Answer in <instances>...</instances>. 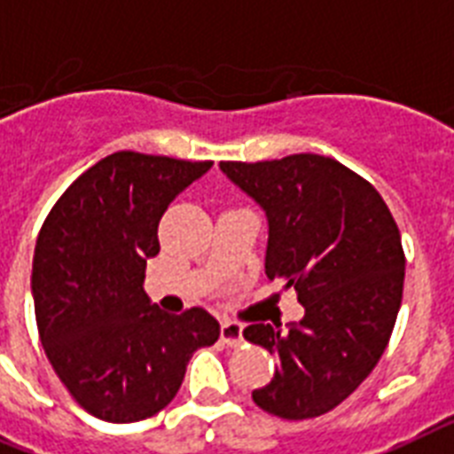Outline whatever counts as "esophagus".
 I'll use <instances>...</instances> for the list:
<instances>
[{"mask_svg":"<svg viewBox=\"0 0 454 454\" xmlns=\"http://www.w3.org/2000/svg\"><path fill=\"white\" fill-rule=\"evenodd\" d=\"M221 340L226 342L228 348H239V345L245 342V335H242V324H238V322L221 324Z\"/></svg>","mask_w":454,"mask_h":454,"instance_id":"obj_1","label":"esophagus"}]
</instances>
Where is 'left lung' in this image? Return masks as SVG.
Instances as JSON below:
<instances>
[{
    "label": "left lung",
    "instance_id": "8db88e82",
    "mask_svg": "<svg viewBox=\"0 0 454 454\" xmlns=\"http://www.w3.org/2000/svg\"><path fill=\"white\" fill-rule=\"evenodd\" d=\"M221 169L265 209V275L305 308L289 331H242L279 361L252 399L282 419L319 418L366 380L389 342L406 275L399 226L373 184L329 156L221 160Z\"/></svg>",
    "mask_w": 454,
    "mask_h": 454
}]
</instances>
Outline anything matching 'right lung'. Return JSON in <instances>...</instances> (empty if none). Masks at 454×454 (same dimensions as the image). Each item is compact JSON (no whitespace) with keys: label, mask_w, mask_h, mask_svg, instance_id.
I'll return each mask as SVG.
<instances>
[{"label":"right lung","mask_w":454,"mask_h":454,"mask_svg":"<svg viewBox=\"0 0 454 454\" xmlns=\"http://www.w3.org/2000/svg\"><path fill=\"white\" fill-rule=\"evenodd\" d=\"M209 168L116 151L69 184L39 231L32 294L43 352L72 399L105 422L163 411L195 349L219 338L207 310L168 315L142 286L160 216Z\"/></svg>","instance_id":"1"}]
</instances>
